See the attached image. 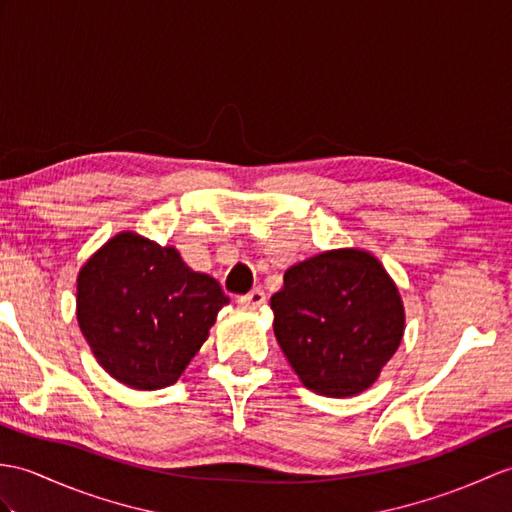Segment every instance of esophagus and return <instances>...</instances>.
Instances as JSON below:
<instances>
[{"label": "esophagus", "instance_id": "34e87169", "mask_svg": "<svg viewBox=\"0 0 512 512\" xmlns=\"http://www.w3.org/2000/svg\"><path fill=\"white\" fill-rule=\"evenodd\" d=\"M237 303H240L242 307H248V310H257V307L266 303V292L264 290H251L248 294L240 296Z\"/></svg>", "mask_w": 512, "mask_h": 512}]
</instances>
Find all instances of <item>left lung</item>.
<instances>
[{"mask_svg":"<svg viewBox=\"0 0 512 512\" xmlns=\"http://www.w3.org/2000/svg\"><path fill=\"white\" fill-rule=\"evenodd\" d=\"M275 336L301 382L325 397L371 386L403 336V305L388 272L342 248L285 270L270 299Z\"/></svg>","mask_w":512,"mask_h":512,"instance_id":"obj_1","label":"left lung"}]
</instances>
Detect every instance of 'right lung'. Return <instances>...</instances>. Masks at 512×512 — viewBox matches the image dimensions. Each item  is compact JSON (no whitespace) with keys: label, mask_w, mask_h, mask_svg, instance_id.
<instances>
[{"label":"right lung","mask_w":512,"mask_h":512,"mask_svg":"<svg viewBox=\"0 0 512 512\" xmlns=\"http://www.w3.org/2000/svg\"><path fill=\"white\" fill-rule=\"evenodd\" d=\"M78 325L117 382L172 386L194 358L229 296L172 246L120 233L78 275Z\"/></svg>","instance_id":"obj_1"}]
</instances>
